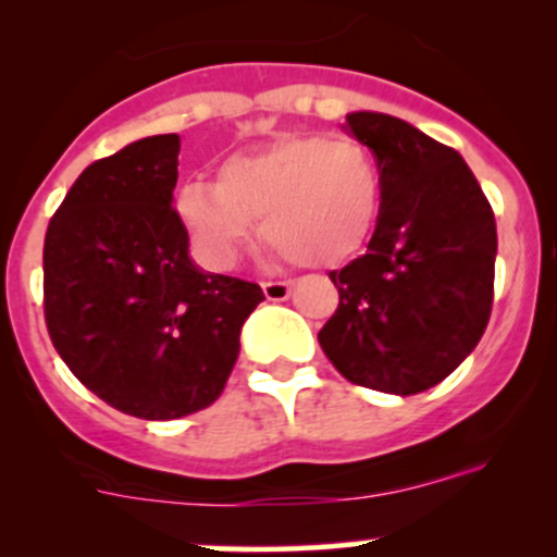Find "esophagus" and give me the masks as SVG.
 Here are the masks:
<instances>
[{"label":"esophagus","instance_id":"34e87169","mask_svg":"<svg viewBox=\"0 0 557 557\" xmlns=\"http://www.w3.org/2000/svg\"><path fill=\"white\" fill-rule=\"evenodd\" d=\"M263 296H267L269 301H285L290 296V288H294V283L290 280H274V283H263Z\"/></svg>","mask_w":557,"mask_h":557}]
</instances>
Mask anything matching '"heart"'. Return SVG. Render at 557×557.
Listing matches in <instances>:
<instances>
[{"instance_id": "heart-1", "label": "heart", "mask_w": 557, "mask_h": 557, "mask_svg": "<svg viewBox=\"0 0 557 557\" xmlns=\"http://www.w3.org/2000/svg\"><path fill=\"white\" fill-rule=\"evenodd\" d=\"M174 210L205 258L232 267L256 234L305 267L356 256L383 210V172L363 143L323 134H285L228 156L218 183L188 180Z\"/></svg>"}]
</instances>
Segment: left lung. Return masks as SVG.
<instances>
[{
  "label": "left lung",
  "mask_w": 557,
  "mask_h": 557,
  "mask_svg": "<svg viewBox=\"0 0 557 557\" xmlns=\"http://www.w3.org/2000/svg\"><path fill=\"white\" fill-rule=\"evenodd\" d=\"M345 132L383 172L369 250L331 280L339 307L318 342L336 372L412 396L440 385L485 334L496 272V218L458 150L401 117L350 112Z\"/></svg>",
  "instance_id": "left-lung-1"
}]
</instances>
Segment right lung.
<instances>
[{"label": "right lung", "mask_w": 557, "mask_h": 557, "mask_svg": "<svg viewBox=\"0 0 557 557\" xmlns=\"http://www.w3.org/2000/svg\"><path fill=\"white\" fill-rule=\"evenodd\" d=\"M177 153V134H156L94 161L50 218L42 250L53 347L88 391L143 420L210 407L263 301L256 283L190 261L172 207Z\"/></svg>", "instance_id": "right-lung-1"}]
</instances>
